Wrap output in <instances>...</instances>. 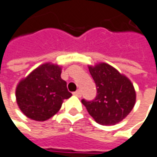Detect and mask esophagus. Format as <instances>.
<instances>
[{"label":"esophagus","mask_w":157,"mask_h":157,"mask_svg":"<svg viewBox=\"0 0 157 157\" xmlns=\"http://www.w3.org/2000/svg\"><path fill=\"white\" fill-rule=\"evenodd\" d=\"M73 95L78 96V97H80L81 96V91L80 90H77L76 92H73Z\"/></svg>","instance_id":"obj_1"}]
</instances>
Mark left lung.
Returning a JSON list of instances; mask_svg holds the SVG:
<instances>
[{"label": "left lung", "mask_w": 157, "mask_h": 157, "mask_svg": "<svg viewBox=\"0 0 157 157\" xmlns=\"http://www.w3.org/2000/svg\"><path fill=\"white\" fill-rule=\"evenodd\" d=\"M97 94L95 99H82L88 113L101 125H114L126 117L136 102V92L125 76L106 63L89 67Z\"/></svg>", "instance_id": "obj_1"}]
</instances>
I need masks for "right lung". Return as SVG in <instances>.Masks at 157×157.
Returning a JSON list of instances; mask_svg holds the SVG:
<instances>
[{"instance_id":"obj_1","label":"right lung","mask_w":157,"mask_h":157,"mask_svg":"<svg viewBox=\"0 0 157 157\" xmlns=\"http://www.w3.org/2000/svg\"><path fill=\"white\" fill-rule=\"evenodd\" d=\"M61 73L59 66L45 63L19 82L16 89L17 103L27 117L46 121L60 110L64 99L71 96Z\"/></svg>"}]
</instances>
